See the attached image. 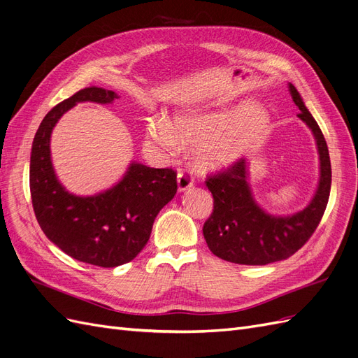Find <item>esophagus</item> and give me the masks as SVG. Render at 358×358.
I'll return each instance as SVG.
<instances>
[{
	"instance_id": "1",
	"label": "esophagus",
	"mask_w": 358,
	"mask_h": 358,
	"mask_svg": "<svg viewBox=\"0 0 358 358\" xmlns=\"http://www.w3.org/2000/svg\"><path fill=\"white\" fill-rule=\"evenodd\" d=\"M191 187H192V176H191V173H189V171H185V170L179 171V173H178V189H179L180 192H183V191L189 189Z\"/></svg>"
}]
</instances>
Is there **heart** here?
Returning a JSON list of instances; mask_svg holds the SVG:
<instances>
[{
    "instance_id": "obj_1",
    "label": "heart",
    "mask_w": 358,
    "mask_h": 358,
    "mask_svg": "<svg viewBox=\"0 0 358 358\" xmlns=\"http://www.w3.org/2000/svg\"><path fill=\"white\" fill-rule=\"evenodd\" d=\"M268 124L263 107L243 104L227 112L183 115L175 127L164 117H154L146 125V137L166 154H176L182 143L201 146L203 164L220 167L254 150L263 142Z\"/></svg>"
}]
</instances>
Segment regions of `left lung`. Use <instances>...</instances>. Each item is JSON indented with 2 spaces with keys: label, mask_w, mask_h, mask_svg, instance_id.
<instances>
[{
  "label": "left lung",
  "mask_w": 358,
  "mask_h": 358,
  "mask_svg": "<svg viewBox=\"0 0 358 358\" xmlns=\"http://www.w3.org/2000/svg\"><path fill=\"white\" fill-rule=\"evenodd\" d=\"M288 88L300 110L297 116L315 137L320 154L318 188L303 210L289 216H275L257 204L243 158L227 170L208 176L206 187L213 196V212L203 225V236L210 251L225 262L264 266L291 257L309 241L327 208L331 166L326 138L294 85L289 83Z\"/></svg>",
  "instance_id": "obj_1"
}]
</instances>
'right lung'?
<instances>
[{
  "label": "right lung",
  "instance_id": "obj_1",
  "mask_svg": "<svg viewBox=\"0 0 358 358\" xmlns=\"http://www.w3.org/2000/svg\"><path fill=\"white\" fill-rule=\"evenodd\" d=\"M117 94L80 90L43 119L31 149L29 189L36 218L48 239L74 259L99 267L131 262L148 243L159 210L178 191L176 171L133 161L115 187L90 197L61 185L50 159V134L59 117L78 103L109 104Z\"/></svg>",
  "mask_w": 358,
  "mask_h": 358
}]
</instances>
